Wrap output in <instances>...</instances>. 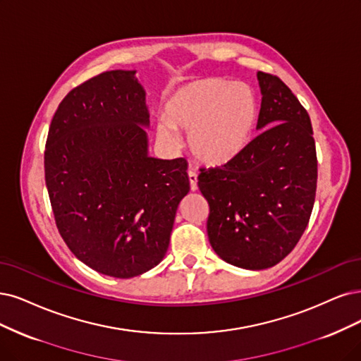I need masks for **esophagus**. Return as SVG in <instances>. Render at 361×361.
Listing matches in <instances>:
<instances>
[{"label": "esophagus", "mask_w": 361, "mask_h": 361, "mask_svg": "<svg viewBox=\"0 0 361 361\" xmlns=\"http://www.w3.org/2000/svg\"><path fill=\"white\" fill-rule=\"evenodd\" d=\"M189 181H190V190L196 192L197 190V173L195 171H189Z\"/></svg>", "instance_id": "34e87169"}]
</instances>
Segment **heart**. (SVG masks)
<instances>
[{
    "label": "heart",
    "instance_id": "heart-1",
    "mask_svg": "<svg viewBox=\"0 0 361 361\" xmlns=\"http://www.w3.org/2000/svg\"><path fill=\"white\" fill-rule=\"evenodd\" d=\"M259 99L245 83L224 78L197 80L180 87L165 105L156 138L169 149L178 145L176 130L188 132V147L199 164L223 166L241 154L259 120Z\"/></svg>",
    "mask_w": 361,
    "mask_h": 361
}]
</instances>
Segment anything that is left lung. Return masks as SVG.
<instances>
[{
	"label": "left lung",
	"mask_w": 361,
	"mask_h": 361,
	"mask_svg": "<svg viewBox=\"0 0 361 361\" xmlns=\"http://www.w3.org/2000/svg\"><path fill=\"white\" fill-rule=\"evenodd\" d=\"M259 135L231 164L201 168L209 205L207 232L217 255L260 271L281 262L308 226L317 190V153L308 111L281 78L257 73Z\"/></svg>",
	"instance_id": "8db88e82"
}]
</instances>
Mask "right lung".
<instances>
[{
	"label": "right lung",
	"mask_w": 361,
	"mask_h": 361,
	"mask_svg": "<svg viewBox=\"0 0 361 361\" xmlns=\"http://www.w3.org/2000/svg\"><path fill=\"white\" fill-rule=\"evenodd\" d=\"M137 71H105L74 87L51 118L46 185L73 255L114 278L153 269L166 255L189 193L188 162L149 156L150 125Z\"/></svg>",
	"instance_id": "obj_1"
}]
</instances>
